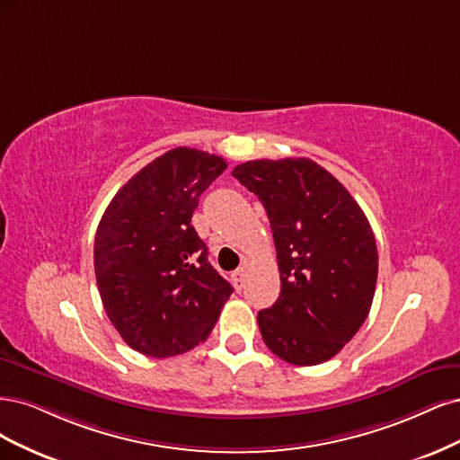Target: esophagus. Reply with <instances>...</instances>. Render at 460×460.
I'll use <instances>...</instances> for the list:
<instances>
[{
	"label": "esophagus",
	"mask_w": 460,
	"mask_h": 460,
	"mask_svg": "<svg viewBox=\"0 0 460 460\" xmlns=\"http://www.w3.org/2000/svg\"><path fill=\"white\" fill-rule=\"evenodd\" d=\"M231 279H233V285H234V288H236V290H241V288L244 287V280H246V270H244V268H239L236 271H233Z\"/></svg>",
	"instance_id": "esophagus-1"
}]
</instances>
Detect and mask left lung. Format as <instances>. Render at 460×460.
Instances as JSON below:
<instances>
[{
    "mask_svg": "<svg viewBox=\"0 0 460 460\" xmlns=\"http://www.w3.org/2000/svg\"><path fill=\"white\" fill-rule=\"evenodd\" d=\"M231 173L260 199L273 231L280 294L258 314L265 346L298 367L329 361L375 298L378 252L367 216L309 158L250 160Z\"/></svg>",
    "mask_w": 460,
    "mask_h": 460,
    "instance_id": "1",
    "label": "left lung"
}]
</instances>
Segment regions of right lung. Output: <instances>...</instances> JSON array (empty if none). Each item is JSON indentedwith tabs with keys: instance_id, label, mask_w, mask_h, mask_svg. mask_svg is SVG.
<instances>
[{
	"instance_id": "obj_1",
	"label": "right lung",
	"mask_w": 460,
	"mask_h": 460,
	"mask_svg": "<svg viewBox=\"0 0 460 460\" xmlns=\"http://www.w3.org/2000/svg\"><path fill=\"white\" fill-rule=\"evenodd\" d=\"M226 168L221 156L177 146L133 175L99 221L102 305L124 342L149 358L204 342L233 292L190 226L200 195Z\"/></svg>"
}]
</instances>
